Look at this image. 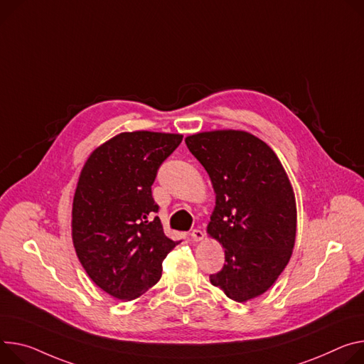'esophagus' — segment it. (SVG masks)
I'll list each match as a JSON object with an SVG mask.
<instances>
[{
    "mask_svg": "<svg viewBox=\"0 0 364 364\" xmlns=\"http://www.w3.org/2000/svg\"><path fill=\"white\" fill-rule=\"evenodd\" d=\"M203 238H205V234H203L202 229H193L191 240H193L194 242H199V241H202Z\"/></svg>",
    "mask_w": 364,
    "mask_h": 364,
    "instance_id": "obj_1",
    "label": "esophagus"
}]
</instances>
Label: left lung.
I'll return each mask as SVG.
<instances>
[{"mask_svg":"<svg viewBox=\"0 0 364 364\" xmlns=\"http://www.w3.org/2000/svg\"><path fill=\"white\" fill-rule=\"evenodd\" d=\"M186 145L216 193L208 234L225 248V264L210 283L247 302L272 287L290 259L296 238L290 181L273 149L247 132H203L187 136Z\"/></svg>","mask_w":364,"mask_h":364,"instance_id":"obj_1","label":"left lung"}]
</instances>
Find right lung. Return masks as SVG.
<instances>
[{
    "mask_svg": "<svg viewBox=\"0 0 364 364\" xmlns=\"http://www.w3.org/2000/svg\"><path fill=\"white\" fill-rule=\"evenodd\" d=\"M183 136L126 132L98 146L81 171L73 203V241L90 279L120 301L136 299L180 242L165 237L152 188Z\"/></svg>",
    "mask_w": 364,
    "mask_h": 364,
    "instance_id": "add662e5",
    "label": "right lung"
}]
</instances>
